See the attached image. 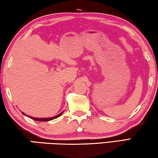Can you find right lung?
Returning <instances> with one entry per match:
<instances>
[{
  "instance_id": "1",
  "label": "right lung",
  "mask_w": 158,
  "mask_h": 158,
  "mask_svg": "<svg viewBox=\"0 0 158 158\" xmlns=\"http://www.w3.org/2000/svg\"><path fill=\"white\" fill-rule=\"evenodd\" d=\"M63 113V111H62L60 114L57 115V116H53V117H51V118H35V117L28 116V115H26V114L23 113V112H22V114L23 115H25V116H27L28 117L31 118V119H33V120H35V121H52V120H53V119L57 118L59 117Z\"/></svg>"
}]
</instances>
